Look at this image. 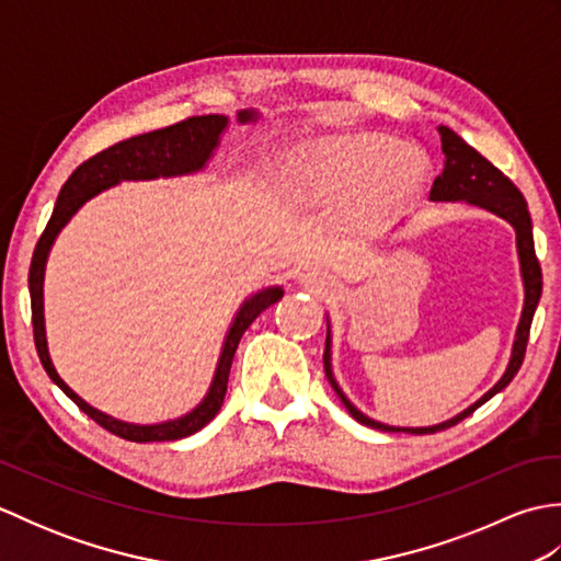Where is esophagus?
<instances>
[{"label":"esophagus","mask_w":561,"mask_h":561,"mask_svg":"<svg viewBox=\"0 0 561 561\" xmlns=\"http://www.w3.org/2000/svg\"><path fill=\"white\" fill-rule=\"evenodd\" d=\"M301 282L306 284L308 289H311L313 294H325L328 289H332V277L330 274H325V272H320V270H316V267H308V270H304L301 272Z\"/></svg>","instance_id":"esophagus-1"}]
</instances>
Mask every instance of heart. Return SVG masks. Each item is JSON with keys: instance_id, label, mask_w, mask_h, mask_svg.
I'll return each instance as SVG.
<instances>
[{"instance_id": "1", "label": "heart", "mask_w": 561, "mask_h": 561, "mask_svg": "<svg viewBox=\"0 0 561 561\" xmlns=\"http://www.w3.org/2000/svg\"><path fill=\"white\" fill-rule=\"evenodd\" d=\"M426 159L386 135H352L294 149L282 161V181L308 199L354 197L362 217H380L422 187Z\"/></svg>"}]
</instances>
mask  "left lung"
<instances>
[{"label": "left lung", "instance_id": "8db88e82", "mask_svg": "<svg viewBox=\"0 0 561 561\" xmlns=\"http://www.w3.org/2000/svg\"><path fill=\"white\" fill-rule=\"evenodd\" d=\"M440 135V149L446 153V163L444 171L434 181L432 185V197L434 202H468V205L482 207L486 211L496 214V217L506 219L511 226L516 229V245H518V260H520V274H523V287H526V304H523V313H520V323L516 330V340H514V352H511V362L506 366V374L499 378V383L484 392V396L470 404L468 410H462L458 416L453 420L436 424V426H420V428H400V426H388L368 420L366 414H362L354 404L347 400V396L340 390L335 376H332L330 368V332L325 337V354H323V364H325V376L330 380V386L335 388L340 400L344 402V408L350 410L359 424H366L371 428H380V432H404V434H436L440 428H448L453 424L462 422L465 416H470L474 410L484 404L490 398H494L499 390H504L514 376L518 374V368L523 364V356H526L528 347V335H530V323L535 316V308H538L540 294H542V270L540 262L535 257V243H533V221H530V211H528V202L520 195V190L508 181V178L496 169L494 163L486 161L478 149H472L468 141L453 133L450 127H438Z\"/></svg>", "mask_w": 561, "mask_h": 561}]
</instances>
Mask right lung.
<instances>
[{"mask_svg": "<svg viewBox=\"0 0 561 561\" xmlns=\"http://www.w3.org/2000/svg\"><path fill=\"white\" fill-rule=\"evenodd\" d=\"M253 117H255L253 111H241L238 113V123H248L253 121ZM226 125H229V121H226L224 115L187 117V121L175 123L171 127L153 129V133L117 141V145L103 149L89 161H83L79 169L69 175V181L62 185V190H59L53 217L47 221L43 236L38 238V245L33 250L28 289H31L33 340H35V350H38V356H41V364L47 371V376L53 378V383H57L59 390H62L69 400H75L81 412H87L93 422L101 424L103 428H108L111 434L121 436L125 440H137V444H149V440H178L199 432L202 426H207L224 404L231 362L238 350V342L243 337V332L262 311H265V308L277 304L284 296V291L282 287H267L250 296V299L241 306V311H238L233 318L229 335H226L224 350L217 364V374H214L207 398L202 400L193 412L181 416V420L163 422V424H147V426L129 424V422L115 420L111 414H103L96 408H91V404L83 402L55 371L50 354H47L45 318H43V277H45L47 253H50V248L55 243L57 233L62 231V226L75 217L83 202L91 199L93 195H99L101 190L113 187L121 181H153V178L185 175V173H195L199 169H205V163L209 161L214 149L219 145V137L226 129Z\"/></svg>", "mask_w": 561, "mask_h": 561, "instance_id": "1", "label": "right lung"}]
</instances>
